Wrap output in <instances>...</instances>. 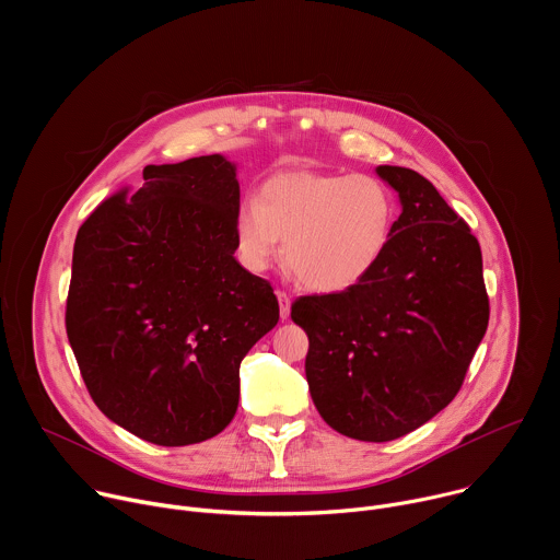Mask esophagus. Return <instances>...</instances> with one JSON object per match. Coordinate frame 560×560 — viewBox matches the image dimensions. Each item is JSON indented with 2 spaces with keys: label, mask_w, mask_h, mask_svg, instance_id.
<instances>
[{
  "label": "esophagus",
  "mask_w": 560,
  "mask_h": 560,
  "mask_svg": "<svg viewBox=\"0 0 560 560\" xmlns=\"http://www.w3.org/2000/svg\"><path fill=\"white\" fill-rule=\"evenodd\" d=\"M277 299H279V312H281V318H288L290 316V296L285 292H277Z\"/></svg>",
  "instance_id": "34e87169"
}]
</instances>
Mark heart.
Segmentation results:
<instances>
[{
    "label": "heart",
    "mask_w": 560,
    "mask_h": 560,
    "mask_svg": "<svg viewBox=\"0 0 560 560\" xmlns=\"http://www.w3.org/2000/svg\"><path fill=\"white\" fill-rule=\"evenodd\" d=\"M398 206L392 188L365 173L288 171L272 175L259 199H246L234 219L236 255L261 272L281 250L296 279L316 292H343L383 259Z\"/></svg>",
    "instance_id": "obj_1"
}]
</instances>
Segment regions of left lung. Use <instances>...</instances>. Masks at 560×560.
Instances as JSON below:
<instances>
[{"instance_id":"1","label":"left lung","mask_w":560,"mask_h":560,"mask_svg":"<svg viewBox=\"0 0 560 560\" xmlns=\"http://www.w3.org/2000/svg\"><path fill=\"white\" fill-rule=\"evenodd\" d=\"M401 217L378 266L354 288L299 296L305 376L324 421L359 441H394L458 394L490 322L481 246L419 173L378 166Z\"/></svg>"}]
</instances>
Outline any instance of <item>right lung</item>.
<instances>
[{"label":"right lung","instance_id":"add662e5","mask_svg":"<svg viewBox=\"0 0 560 560\" xmlns=\"http://www.w3.org/2000/svg\"><path fill=\"white\" fill-rule=\"evenodd\" d=\"M74 238L66 332L95 406L179 447L217 436L238 365L279 322L272 285L234 259L238 182L221 154L145 166Z\"/></svg>","mask_w":560,"mask_h":560}]
</instances>
